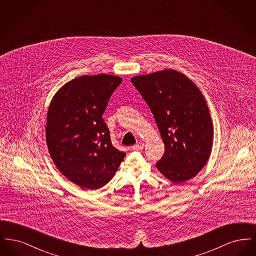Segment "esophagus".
I'll return each instance as SVG.
<instances>
[{"label":"esophagus","instance_id":"1","mask_svg":"<svg viewBox=\"0 0 256 256\" xmlns=\"http://www.w3.org/2000/svg\"><path fill=\"white\" fill-rule=\"evenodd\" d=\"M144 148V143L143 142H138L136 145L132 146L134 150H142Z\"/></svg>","mask_w":256,"mask_h":256}]
</instances>
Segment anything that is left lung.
<instances>
[{"mask_svg":"<svg viewBox=\"0 0 256 256\" xmlns=\"http://www.w3.org/2000/svg\"><path fill=\"white\" fill-rule=\"evenodd\" d=\"M132 82L152 110L165 145L156 163L170 182L194 178L206 164L213 142V124L206 102L186 76L168 69L137 76Z\"/></svg>","mask_w":256,"mask_h":256,"instance_id":"1","label":"left lung"}]
</instances>
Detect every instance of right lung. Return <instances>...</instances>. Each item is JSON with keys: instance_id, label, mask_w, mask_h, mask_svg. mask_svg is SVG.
<instances>
[{"instance_id": "right-lung-1", "label": "right lung", "mask_w": 256, "mask_h": 256, "mask_svg": "<svg viewBox=\"0 0 256 256\" xmlns=\"http://www.w3.org/2000/svg\"><path fill=\"white\" fill-rule=\"evenodd\" d=\"M122 78L82 76L61 87L50 104L46 141L56 168L82 189L95 190L114 176L126 154L112 146L102 119Z\"/></svg>"}]
</instances>
